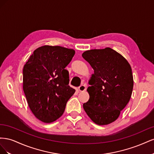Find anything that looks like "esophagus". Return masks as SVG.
<instances>
[{
    "label": "esophagus",
    "mask_w": 154,
    "mask_h": 154,
    "mask_svg": "<svg viewBox=\"0 0 154 154\" xmlns=\"http://www.w3.org/2000/svg\"><path fill=\"white\" fill-rule=\"evenodd\" d=\"M78 90L80 92H83L86 90V85L85 84H83V85H82L81 86H80L78 87Z\"/></svg>",
    "instance_id": "obj_1"
}]
</instances>
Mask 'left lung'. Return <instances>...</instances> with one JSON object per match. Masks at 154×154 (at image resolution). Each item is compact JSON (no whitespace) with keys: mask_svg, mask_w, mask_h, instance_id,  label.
Returning a JSON list of instances; mask_svg holds the SVG:
<instances>
[{"mask_svg":"<svg viewBox=\"0 0 154 154\" xmlns=\"http://www.w3.org/2000/svg\"><path fill=\"white\" fill-rule=\"evenodd\" d=\"M82 57L94 69L87 88L89 100L83 105L93 122L106 125L117 119L132 96V68L123 56L110 48L85 51Z\"/></svg>","mask_w":154,"mask_h":154,"instance_id":"1","label":"left lung"}]
</instances>
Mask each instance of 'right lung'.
<instances>
[{"label": "right lung", "instance_id": "obj_1", "mask_svg": "<svg viewBox=\"0 0 154 154\" xmlns=\"http://www.w3.org/2000/svg\"><path fill=\"white\" fill-rule=\"evenodd\" d=\"M75 51L45 45L34 51L23 69V90L32 114L50 123L61 117L75 89L65 69Z\"/></svg>", "mask_w": 154, "mask_h": 154}]
</instances>
